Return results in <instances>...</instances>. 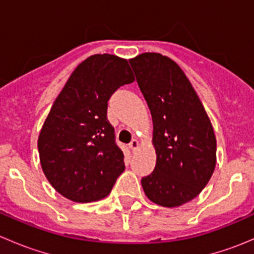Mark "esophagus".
<instances>
[{"label": "esophagus", "instance_id": "esophagus-1", "mask_svg": "<svg viewBox=\"0 0 254 254\" xmlns=\"http://www.w3.org/2000/svg\"><path fill=\"white\" fill-rule=\"evenodd\" d=\"M129 147H130V150L132 151V152H135V151H136L137 148L140 147V142H139V140H136V139H134V140H132V141L130 142Z\"/></svg>", "mask_w": 254, "mask_h": 254}]
</instances>
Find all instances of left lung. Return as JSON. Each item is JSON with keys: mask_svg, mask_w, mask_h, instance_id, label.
I'll return each mask as SVG.
<instances>
[{"mask_svg": "<svg viewBox=\"0 0 254 254\" xmlns=\"http://www.w3.org/2000/svg\"><path fill=\"white\" fill-rule=\"evenodd\" d=\"M130 65L152 115L156 167L141 186L152 203L165 207L193 200L216 166V137L205 108L178 64L143 53Z\"/></svg>", "mask_w": 254, "mask_h": 254, "instance_id": "obj_1", "label": "left lung"}]
</instances>
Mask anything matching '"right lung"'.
Listing matches in <instances>:
<instances>
[{
  "instance_id": "1",
  "label": "right lung",
  "mask_w": 254,
  "mask_h": 254,
  "mask_svg": "<svg viewBox=\"0 0 254 254\" xmlns=\"http://www.w3.org/2000/svg\"><path fill=\"white\" fill-rule=\"evenodd\" d=\"M135 81L127 59L96 54L82 61L56 97L38 137L42 170L75 203L101 200L124 172V155L107 119L111 96Z\"/></svg>"
}]
</instances>
